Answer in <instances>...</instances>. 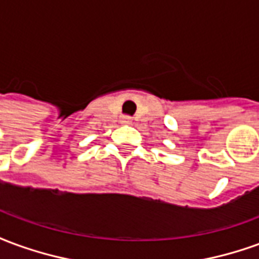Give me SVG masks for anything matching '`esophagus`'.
<instances>
[{"instance_id":"34e87169","label":"esophagus","mask_w":259,"mask_h":259,"mask_svg":"<svg viewBox=\"0 0 259 259\" xmlns=\"http://www.w3.org/2000/svg\"><path fill=\"white\" fill-rule=\"evenodd\" d=\"M120 123H122V124H130V123H132V118H129V116H122V118H120Z\"/></svg>"}]
</instances>
